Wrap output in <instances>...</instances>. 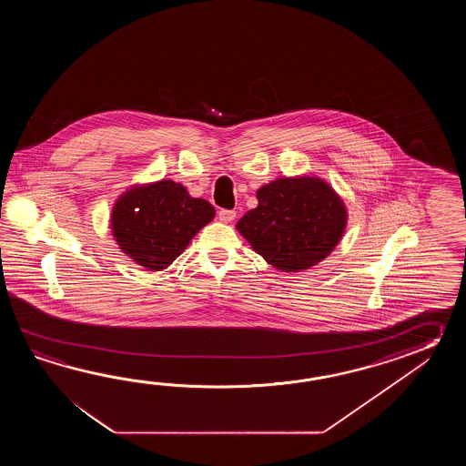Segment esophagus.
I'll return each instance as SVG.
<instances>
[{
	"instance_id": "obj_1",
	"label": "esophagus",
	"mask_w": 466,
	"mask_h": 466,
	"mask_svg": "<svg viewBox=\"0 0 466 466\" xmlns=\"http://www.w3.org/2000/svg\"><path fill=\"white\" fill-rule=\"evenodd\" d=\"M218 217L223 223H231L237 217V211L235 209H219Z\"/></svg>"
}]
</instances>
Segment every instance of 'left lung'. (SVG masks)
<instances>
[{
  "label": "left lung",
  "mask_w": 466,
  "mask_h": 466,
  "mask_svg": "<svg viewBox=\"0 0 466 466\" xmlns=\"http://www.w3.org/2000/svg\"><path fill=\"white\" fill-rule=\"evenodd\" d=\"M258 207L237 229L269 265L281 271L315 267L335 249L347 228L343 199L315 177L278 178L257 191Z\"/></svg>",
  "instance_id": "left-lung-1"
}]
</instances>
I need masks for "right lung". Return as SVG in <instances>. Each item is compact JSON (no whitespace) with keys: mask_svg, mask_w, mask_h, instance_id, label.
<instances>
[{"mask_svg":"<svg viewBox=\"0 0 466 466\" xmlns=\"http://www.w3.org/2000/svg\"><path fill=\"white\" fill-rule=\"evenodd\" d=\"M215 218L207 199L193 198L171 179L137 185L111 211V231L119 249L149 271L168 268L189 241Z\"/></svg>","mask_w":466,"mask_h":466,"instance_id":"right-lung-1","label":"right lung"}]
</instances>
